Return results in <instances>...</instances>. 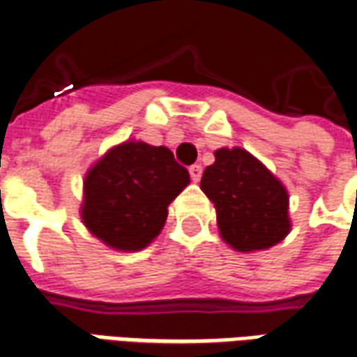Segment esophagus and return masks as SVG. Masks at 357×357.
I'll return each mask as SVG.
<instances>
[{"mask_svg":"<svg viewBox=\"0 0 357 357\" xmlns=\"http://www.w3.org/2000/svg\"><path fill=\"white\" fill-rule=\"evenodd\" d=\"M189 174H191V179L197 183V181H200V178H202V166L200 165H192L191 168H189Z\"/></svg>","mask_w":357,"mask_h":357,"instance_id":"34e87169","label":"esophagus"}]
</instances>
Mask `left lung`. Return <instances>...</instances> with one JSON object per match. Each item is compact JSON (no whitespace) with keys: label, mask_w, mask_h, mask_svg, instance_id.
Listing matches in <instances>:
<instances>
[{"label":"left lung","mask_w":357,"mask_h":357,"mask_svg":"<svg viewBox=\"0 0 357 357\" xmlns=\"http://www.w3.org/2000/svg\"><path fill=\"white\" fill-rule=\"evenodd\" d=\"M200 189L212 200L221 238L242 253L263 252L291 231L286 185L242 147H221Z\"/></svg>","instance_id":"obj_1"}]
</instances>
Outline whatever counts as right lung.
Returning a JSON list of instances; mask_svg holds the SVG:
<instances>
[{"instance_id": "1", "label": "right lung", "mask_w": 357, "mask_h": 357, "mask_svg": "<svg viewBox=\"0 0 357 357\" xmlns=\"http://www.w3.org/2000/svg\"><path fill=\"white\" fill-rule=\"evenodd\" d=\"M189 181L168 147L126 139L84 174L83 225L112 250L139 252L160 234L168 206Z\"/></svg>"}]
</instances>
